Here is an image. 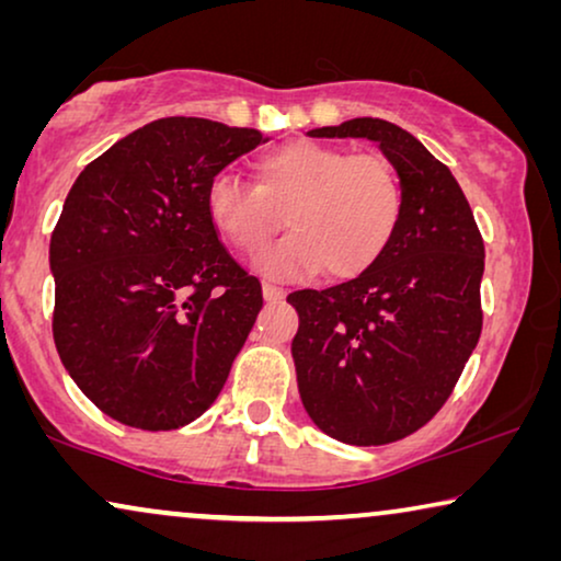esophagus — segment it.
<instances>
[{"mask_svg":"<svg viewBox=\"0 0 561 561\" xmlns=\"http://www.w3.org/2000/svg\"><path fill=\"white\" fill-rule=\"evenodd\" d=\"M263 298H265L267 304H278V301H283V298H286V290L278 288V286H273V283H265V286H263Z\"/></svg>","mask_w":561,"mask_h":561,"instance_id":"esophagus-1","label":"esophagus"}]
</instances>
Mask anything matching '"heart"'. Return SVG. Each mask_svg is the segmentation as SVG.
<instances>
[{"label":"heart","mask_w":561,"mask_h":561,"mask_svg":"<svg viewBox=\"0 0 561 561\" xmlns=\"http://www.w3.org/2000/svg\"><path fill=\"white\" fill-rule=\"evenodd\" d=\"M260 183L219 171L206 186L214 229L242 252H257L286 225V240L263 252L260 271L301 278L324 265L332 278H355L375 265L403 214V186L393 165L373 152L294 140L265 152Z\"/></svg>","instance_id":"heart-1"}]
</instances>
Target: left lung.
Instances as JSON below:
<instances>
[{"label":"left lung","mask_w":561,"mask_h":561,"mask_svg":"<svg viewBox=\"0 0 561 561\" xmlns=\"http://www.w3.org/2000/svg\"><path fill=\"white\" fill-rule=\"evenodd\" d=\"M309 135L378 142L403 186L401 221L375 265L288 296L306 413L332 439L378 447L428 424L478 347L485 244L449 168L393 122L357 117Z\"/></svg>","instance_id":"left-lung-1"}]
</instances>
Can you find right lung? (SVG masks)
<instances>
[{"label":"right lung","mask_w":561,"mask_h":561,"mask_svg":"<svg viewBox=\"0 0 561 561\" xmlns=\"http://www.w3.org/2000/svg\"><path fill=\"white\" fill-rule=\"evenodd\" d=\"M257 129L165 117L83 168L50 237L53 340L106 416L171 432L225 388L263 288L206 214L214 173L265 142Z\"/></svg>","instance_id":"add662e5"}]
</instances>
